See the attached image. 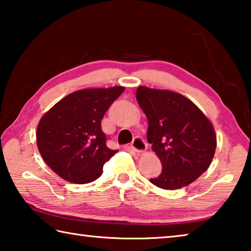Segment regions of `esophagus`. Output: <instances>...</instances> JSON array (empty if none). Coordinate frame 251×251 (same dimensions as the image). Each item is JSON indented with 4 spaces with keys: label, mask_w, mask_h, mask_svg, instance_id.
Instances as JSON below:
<instances>
[{
    "label": "esophagus",
    "mask_w": 251,
    "mask_h": 251,
    "mask_svg": "<svg viewBox=\"0 0 251 251\" xmlns=\"http://www.w3.org/2000/svg\"><path fill=\"white\" fill-rule=\"evenodd\" d=\"M130 146H131V148H133V151H136V152H138V154H139V152L145 151L146 148H147L146 143L142 137H135Z\"/></svg>",
    "instance_id": "1"
}]
</instances>
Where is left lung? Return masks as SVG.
Here are the masks:
<instances>
[{"mask_svg":"<svg viewBox=\"0 0 251 251\" xmlns=\"http://www.w3.org/2000/svg\"><path fill=\"white\" fill-rule=\"evenodd\" d=\"M136 100L148 121V143L163 166L151 182L168 190L192 184L214 158L217 138L211 122L179 93L139 86Z\"/></svg>","mask_w":251,"mask_h":251,"instance_id":"8db88e82","label":"left lung"}]
</instances>
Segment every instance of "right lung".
<instances>
[{"label":"right lung","instance_id":"obj_1","mask_svg":"<svg viewBox=\"0 0 251 251\" xmlns=\"http://www.w3.org/2000/svg\"><path fill=\"white\" fill-rule=\"evenodd\" d=\"M124 90L114 86L76 91L42 116L37 148L48 166L63 179L74 184L94 181L116 154L106 146L100 121Z\"/></svg>","mask_w":251,"mask_h":251}]
</instances>
